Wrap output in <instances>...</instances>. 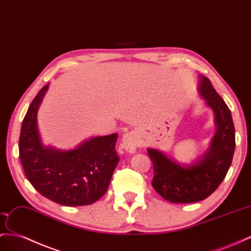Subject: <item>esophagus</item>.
Returning <instances> with one entry per match:
<instances>
[{"mask_svg":"<svg viewBox=\"0 0 251 251\" xmlns=\"http://www.w3.org/2000/svg\"><path fill=\"white\" fill-rule=\"evenodd\" d=\"M122 145H123L126 151L134 152V151H136L140 145V141L137 132L129 131L125 133L123 136V139H122Z\"/></svg>","mask_w":251,"mask_h":251,"instance_id":"1","label":"esophagus"}]
</instances>
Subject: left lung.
<instances>
[{
    "mask_svg": "<svg viewBox=\"0 0 251 251\" xmlns=\"http://www.w3.org/2000/svg\"><path fill=\"white\" fill-rule=\"evenodd\" d=\"M198 91L215 114L216 132L208 151L197 162L180 165L160 151L147 149L153 168L152 187L172 202L191 203L209 197L232 162L235 130L230 109L205 76L201 75Z\"/></svg>",
    "mask_w": 251,
    "mask_h": 251,
    "instance_id": "8db88e82",
    "label": "left lung"
}]
</instances>
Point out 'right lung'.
Segmentation results:
<instances>
[{
	"mask_svg": "<svg viewBox=\"0 0 251 251\" xmlns=\"http://www.w3.org/2000/svg\"><path fill=\"white\" fill-rule=\"evenodd\" d=\"M49 85L29 105L22 122L19 155L31 185L44 197L76 207L95 202L105 194L120 158L115 151L118 133L91 138L75 150L46 147L37 126V111Z\"/></svg>",
	"mask_w": 251,
	"mask_h": 251,
	"instance_id": "1",
	"label": "right lung"
}]
</instances>
